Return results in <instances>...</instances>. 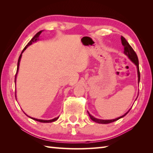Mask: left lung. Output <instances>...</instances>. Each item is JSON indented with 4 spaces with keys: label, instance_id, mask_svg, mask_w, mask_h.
<instances>
[{
    "label": "left lung",
    "instance_id": "1",
    "mask_svg": "<svg viewBox=\"0 0 153 153\" xmlns=\"http://www.w3.org/2000/svg\"><path fill=\"white\" fill-rule=\"evenodd\" d=\"M121 41H122V44L124 47V54L126 55H127L129 57V59H130L133 62H134L136 66H137V74H138V82L139 83V81H140V72H139V60H138V58L137 56V54L135 53V52L134 51V50L133 49V48L130 46V45L128 43V42L126 41V39L123 37V36H121ZM131 109H129L128 110V112H127L124 115H123L122 116L119 117L118 118L116 119H113V120H100V119H97L95 118V117H93V116H91L90 114L88 112V114L90 117V118L93 121L97 123H104V124H106V123H112L113 122H115L116 120H119L120 118H122V117L125 116L129 112V110Z\"/></svg>",
    "mask_w": 153,
    "mask_h": 153
}]
</instances>
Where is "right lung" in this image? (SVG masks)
Instances as JSON below:
<instances>
[{"label": "right lung", "instance_id": "add662e5", "mask_svg": "<svg viewBox=\"0 0 153 153\" xmlns=\"http://www.w3.org/2000/svg\"><path fill=\"white\" fill-rule=\"evenodd\" d=\"M43 31H39L38 33L35 35V36L31 39V40L29 42V43H27V45H26V46H25V47H24V49H23V51H22V53H21V54L19 55V58H18V67H17V71H16V76H15V82H16V75H17V73H18V69H19V62H20V59H21V57H22V53H24V51L26 49V48H27V47H29L30 46V45H31L32 43H34V42H35L37 40H38V38H39V35H40V34L41 33V32ZM31 118V117H30ZM32 118L33 120H36V121H38V122H43V123H49V122H54V121H56V120L58 118V117H57V118H54V119H53V120H38V119H36V118Z\"/></svg>", "mask_w": 153, "mask_h": 153}]
</instances>
